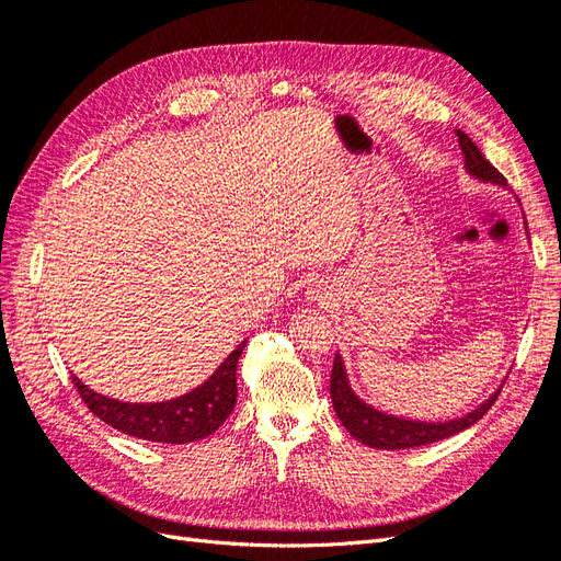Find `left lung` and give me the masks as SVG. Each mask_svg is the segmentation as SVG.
Returning a JSON list of instances; mask_svg holds the SVG:
<instances>
[{
  "mask_svg": "<svg viewBox=\"0 0 561 561\" xmlns=\"http://www.w3.org/2000/svg\"><path fill=\"white\" fill-rule=\"evenodd\" d=\"M456 138H458V145H461V151L466 157V171L472 178L507 186V180L482 157L480 147L474 145L463 130H456ZM499 393H501V388L494 396H489V400H484L478 410L468 412L466 416H458L451 421L426 423V421L390 416V414L375 410V407L365 404L351 390L344 360L339 353L334 355V367H332V377H330V398H332V407H334L339 421L344 423V428L355 439H360L363 445L375 447V449H412V447L431 445V443H437V439H445L449 435L461 433L489 412V407L496 402Z\"/></svg>",
  "mask_w": 561,
  "mask_h": 561,
  "instance_id": "1",
  "label": "left lung"
}]
</instances>
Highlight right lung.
<instances>
[{"label": "right lung", "instance_id": "right-lung-1", "mask_svg": "<svg viewBox=\"0 0 561 561\" xmlns=\"http://www.w3.org/2000/svg\"><path fill=\"white\" fill-rule=\"evenodd\" d=\"M243 346L245 342L236 346L208 381H203L190 393L165 402H118L95 393L75 375L72 383L89 410L116 431L149 439V443H196V439L213 435L233 410L236 396H239V390H236V365H239Z\"/></svg>", "mask_w": 561, "mask_h": 561}]
</instances>
